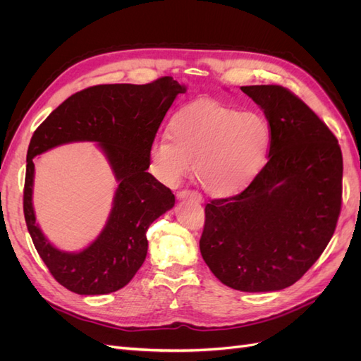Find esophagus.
Here are the masks:
<instances>
[{
  "mask_svg": "<svg viewBox=\"0 0 361 361\" xmlns=\"http://www.w3.org/2000/svg\"><path fill=\"white\" fill-rule=\"evenodd\" d=\"M178 199L185 200V199H191L194 202H202V195L197 191H191V190H182L178 192Z\"/></svg>",
  "mask_w": 361,
  "mask_h": 361,
  "instance_id": "1",
  "label": "esophagus"
}]
</instances>
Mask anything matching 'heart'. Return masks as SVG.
Segmentation results:
<instances>
[{"instance_id": "b5f03b06", "label": "heart", "mask_w": 361, "mask_h": 361, "mask_svg": "<svg viewBox=\"0 0 361 361\" xmlns=\"http://www.w3.org/2000/svg\"><path fill=\"white\" fill-rule=\"evenodd\" d=\"M271 145L268 120L216 104L183 108L173 117L170 137L150 145V167L167 185H178L195 167V178L214 195L241 191L264 167Z\"/></svg>"}]
</instances>
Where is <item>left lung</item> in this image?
<instances>
[{
    "instance_id": "1",
    "label": "left lung",
    "mask_w": 361,
    "mask_h": 361,
    "mask_svg": "<svg viewBox=\"0 0 361 361\" xmlns=\"http://www.w3.org/2000/svg\"><path fill=\"white\" fill-rule=\"evenodd\" d=\"M241 90L271 126L268 161L248 187L204 206L200 253L223 285L243 292L292 286L319 259L342 207L337 138L281 85Z\"/></svg>"
}]
</instances>
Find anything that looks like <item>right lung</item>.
<instances>
[{
    "instance_id": "right-lung-1",
    "label": "right lung",
    "mask_w": 361,
    "mask_h": 361,
    "mask_svg": "<svg viewBox=\"0 0 361 361\" xmlns=\"http://www.w3.org/2000/svg\"><path fill=\"white\" fill-rule=\"evenodd\" d=\"M185 90L171 76L143 85H93L68 97L35 130L27 152L24 215L32 244L61 286L80 295L116 292L143 265L149 226L174 206L171 190L147 171L150 145L173 101ZM73 140L99 142L119 183L104 231L80 254L54 247L32 209V158Z\"/></svg>"
}]
</instances>
